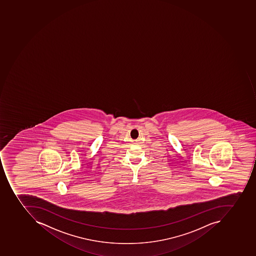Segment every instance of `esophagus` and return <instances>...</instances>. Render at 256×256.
<instances>
[{"instance_id":"obj_1","label":"esophagus","mask_w":256,"mask_h":256,"mask_svg":"<svg viewBox=\"0 0 256 256\" xmlns=\"http://www.w3.org/2000/svg\"><path fill=\"white\" fill-rule=\"evenodd\" d=\"M20 193H16V194H20Z\"/></svg>"}]
</instances>
